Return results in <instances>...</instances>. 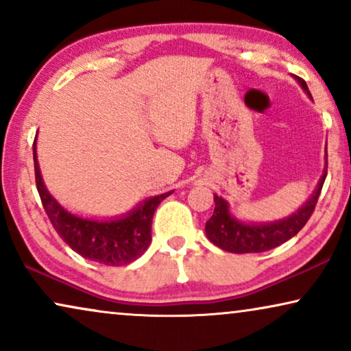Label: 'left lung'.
<instances>
[{"mask_svg":"<svg viewBox=\"0 0 351 351\" xmlns=\"http://www.w3.org/2000/svg\"><path fill=\"white\" fill-rule=\"evenodd\" d=\"M297 83L302 86L306 95L311 97L308 86L302 78L294 75ZM328 176V152H326V169L321 176V180L310 199L302 206V208L289 215L287 219L278 220L271 223H244L234 219L228 210V203L220 196L214 195V214L208 222H206V234L209 241L215 246L223 249V251L233 254H249V252H265L270 249H275L280 244L286 243L287 239L295 237L308 219L313 214L315 206L318 203L321 189Z\"/></svg>","mask_w":351,"mask_h":351,"instance_id":"obj_1","label":"left lung"}]
</instances>
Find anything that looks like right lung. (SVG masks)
I'll list each match as a JSON object with an SVG mask.
<instances>
[{"label": "right lung", "instance_id": "add662e5", "mask_svg": "<svg viewBox=\"0 0 351 351\" xmlns=\"http://www.w3.org/2000/svg\"><path fill=\"white\" fill-rule=\"evenodd\" d=\"M35 180L43 208L59 237L81 257L110 267L128 265L147 251L152 241V220L158 204L172 191L148 198L121 219L93 220L69 213L51 196L43 182L33 142Z\"/></svg>", "mask_w": 351, "mask_h": 351}]
</instances>
